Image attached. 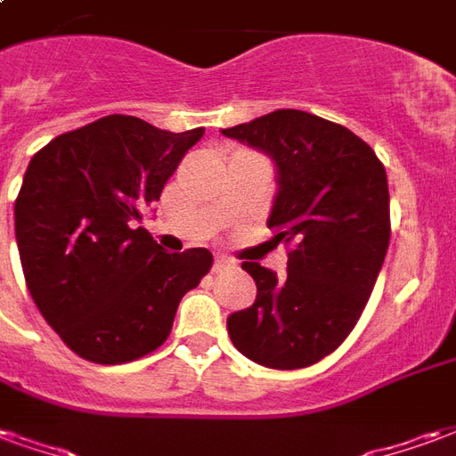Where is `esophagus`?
<instances>
[{
  "label": "esophagus",
  "instance_id": "1",
  "mask_svg": "<svg viewBox=\"0 0 456 456\" xmlns=\"http://www.w3.org/2000/svg\"><path fill=\"white\" fill-rule=\"evenodd\" d=\"M237 266V261L229 256H217L215 258V271H227V268Z\"/></svg>",
  "mask_w": 456,
  "mask_h": 456
}]
</instances>
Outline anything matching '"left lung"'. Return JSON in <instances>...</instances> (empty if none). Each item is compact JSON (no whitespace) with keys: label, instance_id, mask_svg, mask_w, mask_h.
Listing matches in <instances>:
<instances>
[{"label":"left lung","instance_id":"8db88e82","mask_svg":"<svg viewBox=\"0 0 456 456\" xmlns=\"http://www.w3.org/2000/svg\"><path fill=\"white\" fill-rule=\"evenodd\" d=\"M276 160L268 217L288 248V276L244 261L256 303L229 315L232 344L268 369H305L335 352L369 303L391 239L388 178L356 134L300 110L222 131Z\"/></svg>","mask_w":456,"mask_h":456}]
</instances>
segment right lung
<instances>
[{
	"instance_id": "right-lung-1",
	"label": "right lung",
	"mask_w": 456,
	"mask_h": 456,
	"mask_svg": "<svg viewBox=\"0 0 456 456\" xmlns=\"http://www.w3.org/2000/svg\"><path fill=\"white\" fill-rule=\"evenodd\" d=\"M202 134L110 114L55 136L28 163L14 205L26 286L45 322L87 362L156 352L183 296L212 268L208 248L166 254L134 224Z\"/></svg>"
}]
</instances>
